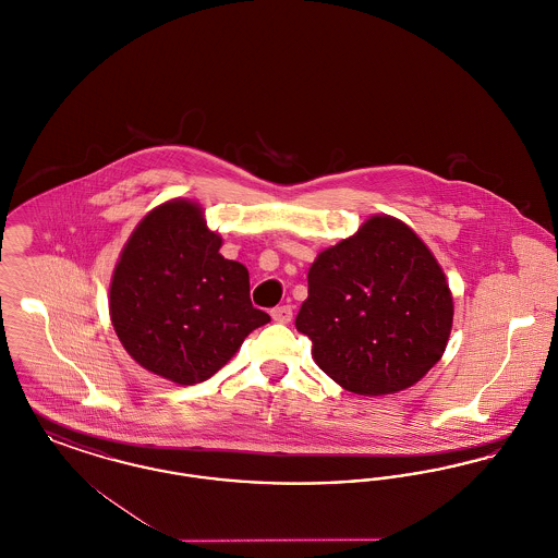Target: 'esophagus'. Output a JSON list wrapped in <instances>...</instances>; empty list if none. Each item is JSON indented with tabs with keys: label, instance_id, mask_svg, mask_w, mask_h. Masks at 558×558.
<instances>
[{
	"label": "esophagus",
	"instance_id": "obj_1",
	"mask_svg": "<svg viewBox=\"0 0 558 558\" xmlns=\"http://www.w3.org/2000/svg\"><path fill=\"white\" fill-rule=\"evenodd\" d=\"M271 319L278 322V324H289L292 319V307L291 305H280V307H274L271 310Z\"/></svg>",
	"mask_w": 558,
	"mask_h": 558
}]
</instances>
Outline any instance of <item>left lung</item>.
<instances>
[{
  "mask_svg": "<svg viewBox=\"0 0 558 558\" xmlns=\"http://www.w3.org/2000/svg\"><path fill=\"white\" fill-rule=\"evenodd\" d=\"M294 326L319 371L357 396L416 385L450 341L453 299L435 255L391 215L319 253Z\"/></svg>",
  "mask_w": 558,
  "mask_h": 558,
  "instance_id": "obj_1",
  "label": "left lung"
}]
</instances>
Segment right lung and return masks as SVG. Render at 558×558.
I'll list each match as a JSON object with an SVG mask.
<instances>
[{"label":"right lung","mask_w":558,"mask_h":558,"mask_svg":"<svg viewBox=\"0 0 558 558\" xmlns=\"http://www.w3.org/2000/svg\"><path fill=\"white\" fill-rule=\"evenodd\" d=\"M221 242L198 203L173 198L144 215L112 271L108 312L121 345L175 385L207 380L269 322Z\"/></svg>","instance_id":"1"}]
</instances>
